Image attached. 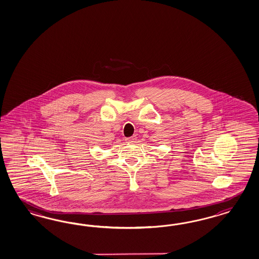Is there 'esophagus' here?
<instances>
[{
	"label": "esophagus",
	"mask_w": 259,
	"mask_h": 259,
	"mask_svg": "<svg viewBox=\"0 0 259 259\" xmlns=\"http://www.w3.org/2000/svg\"><path fill=\"white\" fill-rule=\"evenodd\" d=\"M127 143H134L137 141V138L136 137H131V138H127L125 140Z\"/></svg>",
	"instance_id": "1"
}]
</instances>
